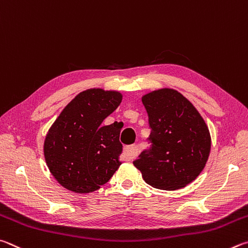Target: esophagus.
I'll list each match as a JSON object with an SVG mask.
<instances>
[{
	"label": "esophagus",
	"instance_id": "obj_1",
	"mask_svg": "<svg viewBox=\"0 0 248 248\" xmlns=\"http://www.w3.org/2000/svg\"><path fill=\"white\" fill-rule=\"evenodd\" d=\"M124 155L126 160H132L136 157L137 155V147L135 145H129V146H125L124 147Z\"/></svg>",
	"mask_w": 248,
	"mask_h": 248
}]
</instances>
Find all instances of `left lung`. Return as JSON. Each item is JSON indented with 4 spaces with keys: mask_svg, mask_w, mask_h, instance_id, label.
Here are the masks:
<instances>
[{
    "mask_svg": "<svg viewBox=\"0 0 248 248\" xmlns=\"http://www.w3.org/2000/svg\"><path fill=\"white\" fill-rule=\"evenodd\" d=\"M153 148L134 162L153 187L175 190L196 179L205 168L211 136L205 120L187 98L175 89L161 88L144 94Z\"/></svg>",
    "mask_w": 248,
    "mask_h": 248,
    "instance_id": "1",
    "label": "left lung"
}]
</instances>
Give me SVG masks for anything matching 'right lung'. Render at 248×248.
Wrapping results in <instances>:
<instances>
[{
	"instance_id": "right-lung-1",
	"label": "right lung",
	"mask_w": 248,
	"mask_h": 248,
	"mask_svg": "<svg viewBox=\"0 0 248 248\" xmlns=\"http://www.w3.org/2000/svg\"><path fill=\"white\" fill-rule=\"evenodd\" d=\"M116 90L90 88L65 107L47 131L43 144L46 163L64 188L88 194L106 184L120 168L123 125L102 122L120 106Z\"/></svg>"
}]
</instances>
